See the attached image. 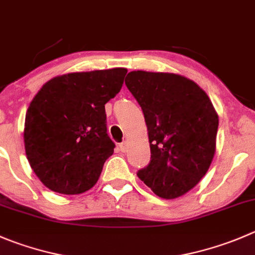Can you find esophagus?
Listing matches in <instances>:
<instances>
[{"instance_id":"esophagus-1","label":"esophagus","mask_w":255,"mask_h":255,"mask_svg":"<svg viewBox=\"0 0 255 255\" xmlns=\"http://www.w3.org/2000/svg\"><path fill=\"white\" fill-rule=\"evenodd\" d=\"M120 149L122 150L123 153H126L128 150V143L127 142H123V143H121L120 144Z\"/></svg>"}]
</instances>
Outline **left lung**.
<instances>
[{
	"label": "left lung",
	"mask_w": 255,
	"mask_h": 255,
	"mask_svg": "<svg viewBox=\"0 0 255 255\" xmlns=\"http://www.w3.org/2000/svg\"><path fill=\"white\" fill-rule=\"evenodd\" d=\"M126 86L142 108L150 147V163L137 175L160 198L184 196L216 154L213 103L194 81L177 73L132 71Z\"/></svg>",
	"instance_id": "obj_1"
}]
</instances>
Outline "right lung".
Here are the masks:
<instances>
[{
  "instance_id": "obj_1",
  "label": "right lung",
  "mask_w": 255,
  "mask_h": 255,
  "mask_svg": "<svg viewBox=\"0 0 255 255\" xmlns=\"http://www.w3.org/2000/svg\"><path fill=\"white\" fill-rule=\"evenodd\" d=\"M126 68L72 72L42 86L28 106L23 140L34 174L48 189L81 194L113 154L105 105L121 91Z\"/></svg>"
}]
</instances>
